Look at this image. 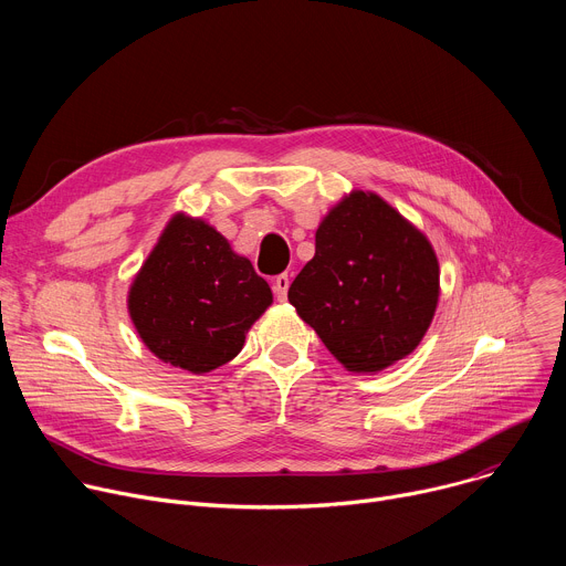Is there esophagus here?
I'll use <instances>...</instances> for the list:
<instances>
[{"instance_id": "obj_1", "label": "esophagus", "mask_w": 566, "mask_h": 566, "mask_svg": "<svg viewBox=\"0 0 566 566\" xmlns=\"http://www.w3.org/2000/svg\"><path fill=\"white\" fill-rule=\"evenodd\" d=\"M289 284H291L289 273H282V275H277V277L273 280V291H275V295H277V300H280V302H284V300H286Z\"/></svg>"}]
</instances>
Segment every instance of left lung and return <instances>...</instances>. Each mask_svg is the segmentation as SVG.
Masks as SVG:
<instances>
[{
  "label": "left lung",
  "instance_id": "1",
  "mask_svg": "<svg viewBox=\"0 0 566 566\" xmlns=\"http://www.w3.org/2000/svg\"><path fill=\"white\" fill-rule=\"evenodd\" d=\"M439 300L430 241L378 195L352 192L315 232L289 302L349 371H380L426 336Z\"/></svg>",
  "mask_w": 566,
  "mask_h": 566
}]
</instances>
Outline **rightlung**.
<instances>
[{
    "label": "right lung",
    "instance_id": "right-lung-1",
    "mask_svg": "<svg viewBox=\"0 0 566 566\" xmlns=\"http://www.w3.org/2000/svg\"><path fill=\"white\" fill-rule=\"evenodd\" d=\"M273 293L201 219L177 214L129 289V315L164 363L206 374L232 360Z\"/></svg>",
    "mask_w": 566,
    "mask_h": 566
}]
</instances>
